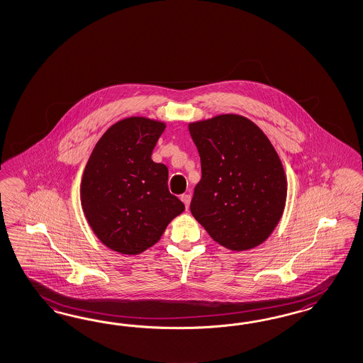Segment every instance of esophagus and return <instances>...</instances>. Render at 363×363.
<instances>
[{
	"label": "esophagus",
	"mask_w": 363,
	"mask_h": 363,
	"mask_svg": "<svg viewBox=\"0 0 363 363\" xmlns=\"http://www.w3.org/2000/svg\"><path fill=\"white\" fill-rule=\"evenodd\" d=\"M180 199H182V201L184 203V206H186V209H188L189 203H191V195H189V194H183V195L180 196Z\"/></svg>",
	"instance_id": "obj_1"
}]
</instances>
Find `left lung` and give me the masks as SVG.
Wrapping results in <instances>:
<instances>
[{
  "mask_svg": "<svg viewBox=\"0 0 363 363\" xmlns=\"http://www.w3.org/2000/svg\"><path fill=\"white\" fill-rule=\"evenodd\" d=\"M201 160L191 213L224 248H256L280 223L288 182L280 156L250 119L216 115L188 125Z\"/></svg>",
  "mask_w": 363,
  "mask_h": 363,
  "instance_id": "1",
  "label": "left lung"
}]
</instances>
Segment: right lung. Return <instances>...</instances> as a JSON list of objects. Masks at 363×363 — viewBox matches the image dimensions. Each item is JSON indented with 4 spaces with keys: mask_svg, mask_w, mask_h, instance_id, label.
Listing matches in <instances>:
<instances>
[{
    "mask_svg": "<svg viewBox=\"0 0 363 363\" xmlns=\"http://www.w3.org/2000/svg\"><path fill=\"white\" fill-rule=\"evenodd\" d=\"M164 130L156 119L125 118L102 135L84 167V218L99 241L118 253L151 248L186 209L168 191V168L151 159Z\"/></svg>",
    "mask_w": 363,
    "mask_h": 363,
    "instance_id": "right-lung-1",
    "label": "right lung"
}]
</instances>
